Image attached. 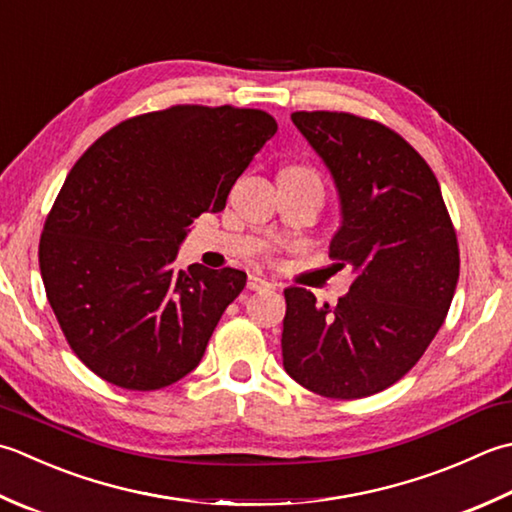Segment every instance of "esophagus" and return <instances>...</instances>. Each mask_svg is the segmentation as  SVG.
Returning a JSON list of instances; mask_svg holds the SVG:
<instances>
[{"mask_svg":"<svg viewBox=\"0 0 512 512\" xmlns=\"http://www.w3.org/2000/svg\"><path fill=\"white\" fill-rule=\"evenodd\" d=\"M248 288L250 290H270V288H275V284H270L268 279L259 277V275H248Z\"/></svg>","mask_w":512,"mask_h":512,"instance_id":"esophagus-1","label":"esophagus"}]
</instances>
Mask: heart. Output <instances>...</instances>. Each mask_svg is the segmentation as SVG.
<instances>
[{
	"instance_id": "1",
	"label": "heart",
	"mask_w": 512,
	"mask_h": 512,
	"mask_svg": "<svg viewBox=\"0 0 512 512\" xmlns=\"http://www.w3.org/2000/svg\"><path fill=\"white\" fill-rule=\"evenodd\" d=\"M288 170H293V173H297V175H304V177H308V179H315L317 182V177H315V173L310 168H288Z\"/></svg>"
}]
</instances>
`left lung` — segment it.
I'll return each mask as SVG.
<instances>
[{
    "label": "left lung",
    "mask_w": 512,
    "mask_h": 512,
    "mask_svg": "<svg viewBox=\"0 0 512 512\" xmlns=\"http://www.w3.org/2000/svg\"><path fill=\"white\" fill-rule=\"evenodd\" d=\"M290 119L335 179L342 226L330 257L355 282L337 306L284 290V368L322 397L375 395L419 362L444 324L459 279L455 228L435 173L395 130L330 110Z\"/></svg>",
    "instance_id": "8db88e82"
}]
</instances>
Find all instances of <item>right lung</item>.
I'll return each instance as SVG.
<instances>
[{
  "mask_svg": "<svg viewBox=\"0 0 512 512\" xmlns=\"http://www.w3.org/2000/svg\"><path fill=\"white\" fill-rule=\"evenodd\" d=\"M277 133L264 110L179 104L130 117L77 159L46 217L39 268L68 346L97 377L159 390L202 362L246 273L175 270L202 213Z\"/></svg>",
  "mask_w": 512,
  "mask_h": 512,
  "instance_id": "obj_1",
  "label": "right lung"
}]
</instances>
